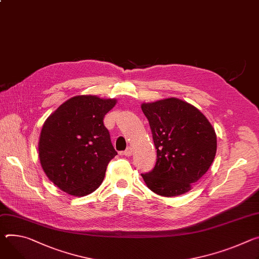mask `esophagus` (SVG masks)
<instances>
[{
	"label": "esophagus",
	"mask_w": 259,
	"mask_h": 259,
	"mask_svg": "<svg viewBox=\"0 0 259 259\" xmlns=\"http://www.w3.org/2000/svg\"><path fill=\"white\" fill-rule=\"evenodd\" d=\"M123 155H125V156H127V157H130V156L132 155V149H131V148L126 149V151L123 152Z\"/></svg>",
	"instance_id": "esophagus-1"
}]
</instances>
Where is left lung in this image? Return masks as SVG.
<instances>
[{
	"instance_id": "left-lung-1",
	"label": "left lung",
	"mask_w": 259,
	"mask_h": 259,
	"mask_svg": "<svg viewBox=\"0 0 259 259\" xmlns=\"http://www.w3.org/2000/svg\"><path fill=\"white\" fill-rule=\"evenodd\" d=\"M157 150L153 170L142 174L150 190L171 197L191 190L217 151L213 126L195 106L178 98L143 103Z\"/></svg>"
}]
</instances>
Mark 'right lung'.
<instances>
[{
    "mask_svg": "<svg viewBox=\"0 0 259 259\" xmlns=\"http://www.w3.org/2000/svg\"><path fill=\"white\" fill-rule=\"evenodd\" d=\"M115 103V99L75 96L44 122L38 145L40 163L62 191L80 197L103 182L109 161L117 155L103 124Z\"/></svg>",
    "mask_w": 259,
    "mask_h": 259,
    "instance_id": "add662e5",
    "label": "right lung"
}]
</instances>
